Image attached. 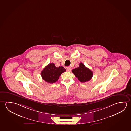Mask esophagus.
Listing matches in <instances>:
<instances>
[{"label":"esophagus","mask_w":131,"mask_h":131,"mask_svg":"<svg viewBox=\"0 0 131 131\" xmlns=\"http://www.w3.org/2000/svg\"><path fill=\"white\" fill-rule=\"evenodd\" d=\"M72 69H71V67H67V71H68V72H70Z\"/></svg>","instance_id":"esophagus-1"}]
</instances>
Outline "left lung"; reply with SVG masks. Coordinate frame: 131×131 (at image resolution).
Masks as SVG:
<instances>
[{
	"instance_id": "left-lung-1",
	"label": "left lung",
	"mask_w": 131,
	"mask_h": 131,
	"mask_svg": "<svg viewBox=\"0 0 131 131\" xmlns=\"http://www.w3.org/2000/svg\"><path fill=\"white\" fill-rule=\"evenodd\" d=\"M72 71L79 81L82 83L90 81L93 77L92 71L82 62L79 63V67L73 69Z\"/></svg>"
}]
</instances>
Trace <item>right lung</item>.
<instances>
[{"instance_id":"add662e5","label":"right lung","mask_w":131,"mask_h":131,"mask_svg":"<svg viewBox=\"0 0 131 131\" xmlns=\"http://www.w3.org/2000/svg\"><path fill=\"white\" fill-rule=\"evenodd\" d=\"M66 71L63 67L57 68L54 63H51L42 70L41 76L45 81L52 84L57 81L61 74Z\"/></svg>"}]
</instances>
